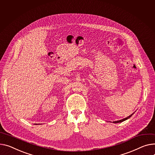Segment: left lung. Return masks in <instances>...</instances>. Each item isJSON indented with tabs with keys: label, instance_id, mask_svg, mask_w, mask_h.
I'll return each mask as SVG.
<instances>
[{
	"label": "left lung",
	"instance_id": "left-lung-1",
	"mask_svg": "<svg viewBox=\"0 0 155 155\" xmlns=\"http://www.w3.org/2000/svg\"><path fill=\"white\" fill-rule=\"evenodd\" d=\"M134 114V113H133L131 115H130V116H128V117H127V118H123V119H122V120H118V121H113V123H121V122H123V121H125V120H128V118H130Z\"/></svg>",
	"mask_w": 155,
	"mask_h": 155
}]
</instances>
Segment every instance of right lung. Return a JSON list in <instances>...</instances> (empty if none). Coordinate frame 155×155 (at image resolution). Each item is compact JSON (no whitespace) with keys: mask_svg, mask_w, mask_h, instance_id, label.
Here are the masks:
<instances>
[{"mask_svg":"<svg viewBox=\"0 0 155 155\" xmlns=\"http://www.w3.org/2000/svg\"><path fill=\"white\" fill-rule=\"evenodd\" d=\"M35 125H38V124H35ZM40 125V124H39Z\"/></svg>","mask_w":155,"mask_h":155,"instance_id":"1","label":"right lung"}]
</instances>
